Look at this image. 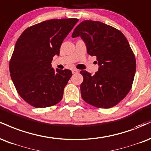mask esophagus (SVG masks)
Listing matches in <instances>:
<instances>
[{
	"label": "esophagus",
	"mask_w": 151,
	"mask_h": 151,
	"mask_svg": "<svg viewBox=\"0 0 151 151\" xmlns=\"http://www.w3.org/2000/svg\"><path fill=\"white\" fill-rule=\"evenodd\" d=\"M72 73H73V74H77V73H78V72H79V70H77V69H73V70H72Z\"/></svg>",
	"instance_id": "1"
}]
</instances>
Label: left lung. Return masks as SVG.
I'll list each match as a JSON object with an SVG mask.
<instances>
[{
  "label": "left lung",
  "instance_id": "8db88e82",
  "mask_svg": "<svg viewBox=\"0 0 151 151\" xmlns=\"http://www.w3.org/2000/svg\"><path fill=\"white\" fill-rule=\"evenodd\" d=\"M80 36L87 52L96 56L99 71L94 75L81 71L83 77L81 96L85 102L100 108L118 104L132 88L136 59L129 43L120 31L99 21L84 20L74 29L72 37Z\"/></svg>",
  "mask_w": 151,
  "mask_h": 151
}]
</instances>
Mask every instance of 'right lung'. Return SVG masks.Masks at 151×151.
Masks as SVG:
<instances>
[{
    "label": "right lung",
    "mask_w": 151,
    "mask_h": 151,
    "mask_svg": "<svg viewBox=\"0 0 151 151\" xmlns=\"http://www.w3.org/2000/svg\"><path fill=\"white\" fill-rule=\"evenodd\" d=\"M78 21L70 18L42 22L27 28L17 39L9 65L10 77L19 95L32 106L50 107L63 99L72 72L55 70L51 62Z\"/></svg>",
    "instance_id": "1"
}]
</instances>
